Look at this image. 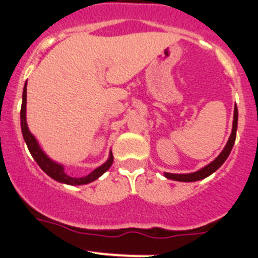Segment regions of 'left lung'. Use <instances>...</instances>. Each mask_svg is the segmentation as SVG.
Instances as JSON below:
<instances>
[{"mask_svg":"<svg viewBox=\"0 0 258 258\" xmlns=\"http://www.w3.org/2000/svg\"><path fill=\"white\" fill-rule=\"evenodd\" d=\"M236 127H238V109H236V105H235V108H234L233 131H231L230 138H229V141H227L226 146H225V149L222 150L221 154L216 158L215 161L211 162L208 166H206L204 168L199 169V171H197V172H194V173H185V175H176V173H164V176H166L167 178H171V180L184 181V182H192V181L202 180V178H206L207 176H210L211 173H213L216 169H219L220 167L222 166V163L226 161V158L229 157V154H230L231 149H233V146H234V143H235Z\"/></svg>","mask_w":258,"mask_h":258,"instance_id":"left-lung-1","label":"left lung"}]
</instances>
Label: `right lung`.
I'll use <instances>...</instances> for the list:
<instances>
[{
  "instance_id": "obj_1",
  "label": "right lung",
  "mask_w": 258,
  "mask_h": 258,
  "mask_svg": "<svg viewBox=\"0 0 258 258\" xmlns=\"http://www.w3.org/2000/svg\"><path fill=\"white\" fill-rule=\"evenodd\" d=\"M25 106H27V85L24 86V90H23V103H22V109H20V122H22V132H23V138H24L25 143H27L28 149L31 152L32 157L34 158V161L38 163V166L42 168L43 172L47 173L50 177H52L54 180L59 181V182H64V184L69 185H83V184H89V182H92V181L96 180L97 177H100L105 171H108L109 167L113 164V154L110 153L109 155V159L100 166L99 168L94 169L90 175L85 176V177H71V176L67 175L64 172V168L60 164L55 163L47 158V155L41 150V148L37 144L36 139H34L33 135L29 132L27 126V120H25Z\"/></svg>"
}]
</instances>
